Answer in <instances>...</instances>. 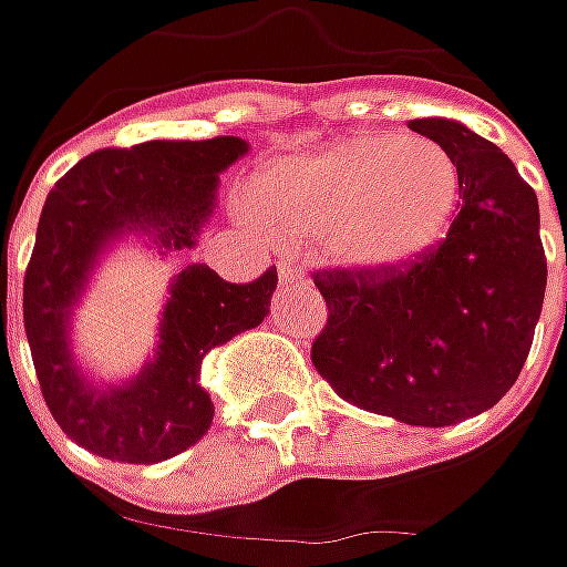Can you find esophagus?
<instances>
[{"mask_svg": "<svg viewBox=\"0 0 567 567\" xmlns=\"http://www.w3.org/2000/svg\"><path fill=\"white\" fill-rule=\"evenodd\" d=\"M277 274H280L284 284H302V277H306V274L299 271L296 265H290V261H280V265H277Z\"/></svg>", "mask_w": 567, "mask_h": 567, "instance_id": "obj_1", "label": "esophagus"}]
</instances>
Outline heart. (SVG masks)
Masks as SVG:
<instances>
[{
    "mask_svg": "<svg viewBox=\"0 0 567 567\" xmlns=\"http://www.w3.org/2000/svg\"><path fill=\"white\" fill-rule=\"evenodd\" d=\"M457 207V169L416 135L357 132L321 144L258 183L255 214L287 243H316L353 271L423 258Z\"/></svg>",
    "mask_w": 567,
    "mask_h": 567,
    "instance_id": "1",
    "label": "heart"
}]
</instances>
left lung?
I'll use <instances>...</instances> for the list:
<instances>
[{
    "label": "left lung",
    "instance_id": "obj_1",
    "mask_svg": "<svg viewBox=\"0 0 567 567\" xmlns=\"http://www.w3.org/2000/svg\"><path fill=\"white\" fill-rule=\"evenodd\" d=\"M457 166L461 214L423 258L394 271H321L328 324L318 375L343 401L406 425L486 413L520 375L546 296L536 192L467 125L410 122Z\"/></svg>",
    "mask_w": 567,
    "mask_h": 567
}]
</instances>
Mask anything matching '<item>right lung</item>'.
I'll use <instances>...</instances> for the list:
<instances>
[{"label": "right lung", "mask_w": 567, "mask_h": 567, "mask_svg": "<svg viewBox=\"0 0 567 567\" xmlns=\"http://www.w3.org/2000/svg\"><path fill=\"white\" fill-rule=\"evenodd\" d=\"M246 154L249 144L236 135L106 147L78 161L47 195L24 271V331L53 420L91 454L157 464L195 445L214 420L198 381L207 350L268 316L277 268L251 284H227L207 265H186L169 284L161 340L138 375L97 384L72 353V316L100 255L125 236L161 255L195 249L220 173Z\"/></svg>", "instance_id": "1"}]
</instances>
